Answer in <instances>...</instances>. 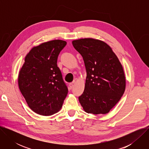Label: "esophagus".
Listing matches in <instances>:
<instances>
[{"label":"esophagus","instance_id":"esophagus-1","mask_svg":"<svg viewBox=\"0 0 149 149\" xmlns=\"http://www.w3.org/2000/svg\"><path fill=\"white\" fill-rule=\"evenodd\" d=\"M74 82H71V83H70V84L69 86H70V90H72V88L74 87Z\"/></svg>","mask_w":149,"mask_h":149}]
</instances>
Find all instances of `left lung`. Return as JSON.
<instances>
[{
	"mask_svg": "<svg viewBox=\"0 0 149 149\" xmlns=\"http://www.w3.org/2000/svg\"><path fill=\"white\" fill-rule=\"evenodd\" d=\"M82 55L87 71L83 94L79 101L87 113L105 114L114 107L125 89V77L121 63L105 42L82 38L72 42Z\"/></svg>",
	"mask_w": 149,
	"mask_h": 149,
	"instance_id": "left-lung-1",
	"label": "left lung"
}]
</instances>
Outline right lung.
I'll use <instances>...</instances> for the list:
<instances>
[{
  "label": "right lung",
  "mask_w": 149,
  "mask_h": 149,
  "mask_svg": "<svg viewBox=\"0 0 149 149\" xmlns=\"http://www.w3.org/2000/svg\"><path fill=\"white\" fill-rule=\"evenodd\" d=\"M67 45L55 39L33 47L25 58L18 74V86L29 107L45 116L58 113L68 94L57 59Z\"/></svg>",
  "instance_id": "obj_1"
}]
</instances>
